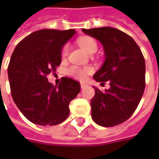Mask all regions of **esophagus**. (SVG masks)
I'll return each mask as SVG.
<instances>
[{
  "instance_id": "obj_1",
  "label": "esophagus",
  "mask_w": 159,
  "mask_h": 159,
  "mask_svg": "<svg viewBox=\"0 0 159 159\" xmlns=\"http://www.w3.org/2000/svg\"><path fill=\"white\" fill-rule=\"evenodd\" d=\"M87 86H88V84H86V83H84V82L80 83V88H81V89H85Z\"/></svg>"
}]
</instances>
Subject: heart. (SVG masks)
Segmentation results:
<instances>
[{"mask_svg": "<svg viewBox=\"0 0 159 159\" xmlns=\"http://www.w3.org/2000/svg\"><path fill=\"white\" fill-rule=\"evenodd\" d=\"M79 45L83 49L89 54H93L97 50V43L93 38L91 37H82L78 40ZM69 53V45H64L62 49L61 56L62 57L64 58L68 56ZM68 72L70 76L75 78L77 80H85L87 76L93 72V68L90 66H87L84 68H80L77 66H71L69 68Z\"/></svg>", "mask_w": 159, "mask_h": 159, "instance_id": "b5f03b06", "label": "heart"}]
</instances>
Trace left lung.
Instances as JSON below:
<instances>
[{
  "label": "left lung",
  "instance_id": "left-lung-1",
  "mask_svg": "<svg viewBox=\"0 0 159 159\" xmlns=\"http://www.w3.org/2000/svg\"><path fill=\"white\" fill-rule=\"evenodd\" d=\"M98 40L104 49V62L93 78L110 89L95 88L91 116L97 125L114 126L128 119L136 110L145 89V60L134 39L113 27L82 29Z\"/></svg>",
  "mask_w": 159,
  "mask_h": 159
}]
</instances>
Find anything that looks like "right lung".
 <instances>
[{"instance_id":"add662e5","label":"right lung","mask_w":159,"mask_h":159,"mask_svg":"<svg viewBox=\"0 0 159 159\" xmlns=\"http://www.w3.org/2000/svg\"><path fill=\"white\" fill-rule=\"evenodd\" d=\"M76 34L73 29H43L29 34L16 45L10 58L8 75L14 102L34 124L55 125L68 118L69 104L80 91V84L63 77L58 86L48 74L61 64L64 44Z\"/></svg>"}]
</instances>
